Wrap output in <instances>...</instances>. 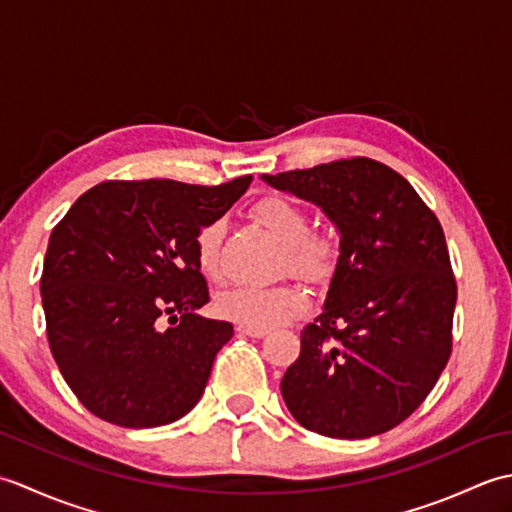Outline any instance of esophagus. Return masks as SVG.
Here are the masks:
<instances>
[{"instance_id": "1", "label": "esophagus", "mask_w": 512, "mask_h": 512, "mask_svg": "<svg viewBox=\"0 0 512 512\" xmlns=\"http://www.w3.org/2000/svg\"><path fill=\"white\" fill-rule=\"evenodd\" d=\"M237 332L246 334V336H253V339H264V336H268V330L253 328V325H237Z\"/></svg>"}]
</instances>
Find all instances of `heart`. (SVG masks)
Returning a JSON list of instances; mask_svg holds the SVG:
<instances>
[{"label": "heart", "mask_w": 512, "mask_h": 512, "mask_svg": "<svg viewBox=\"0 0 512 512\" xmlns=\"http://www.w3.org/2000/svg\"><path fill=\"white\" fill-rule=\"evenodd\" d=\"M253 215L275 242L286 248L290 273L308 281H321L332 273L336 246L325 235H308L310 222L301 206L284 198H266L255 206ZM220 239L222 226L211 224L195 242L198 266L206 277H217L220 273ZM301 308V292L290 286H235L217 297V312L222 317L253 328H275L295 317Z\"/></svg>", "instance_id": "heart-1"}]
</instances>
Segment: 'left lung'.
<instances>
[{"mask_svg": "<svg viewBox=\"0 0 512 512\" xmlns=\"http://www.w3.org/2000/svg\"><path fill=\"white\" fill-rule=\"evenodd\" d=\"M262 180L319 206L339 233L321 314L281 378L288 411L328 438L394 429L429 396L451 354L458 288L438 217L400 173L369 158Z\"/></svg>", "mask_w": 512, "mask_h": 512, "instance_id": "left-lung-1", "label": "left lung"}]
</instances>
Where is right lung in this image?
<instances>
[{"label": "right lung", "instance_id": "right-lung-1", "mask_svg": "<svg viewBox=\"0 0 512 512\" xmlns=\"http://www.w3.org/2000/svg\"><path fill=\"white\" fill-rule=\"evenodd\" d=\"M250 182H103L54 226L41 275L48 341L96 418L151 429L198 405L233 325L195 312L209 303L195 242ZM165 313L172 328L160 331Z\"/></svg>", "mask_w": 512, "mask_h": 512}]
</instances>
